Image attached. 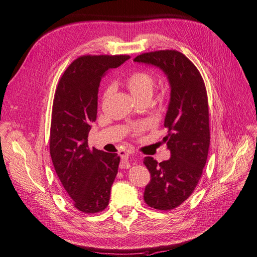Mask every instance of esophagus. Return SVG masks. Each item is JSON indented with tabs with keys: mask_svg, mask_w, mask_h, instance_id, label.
<instances>
[{
	"mask_svg": "<svg viewBox=\"0 0 257 257\" xmlns=\"http://www.w3.org/2000/svg\"><path fill=\"white\" fill-rule=\"evenodd\" d=\"M136 160L131 158V156L128 153H123L121 155V161H120V169H128L131 167V164Z\"/></svg>",
	"mask_w": 257,
	"mask_h": 257,
	"instance_id": "esophagus-1",
	"label": "esophagus"
}]
</instances>
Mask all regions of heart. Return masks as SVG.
Wrapping results in <instances>:
<instances>
[{
  "label": "heart",
  "instance_id": "1",
  "mask_svg": "<svg viewBox=\"0 0 257 257\" xmlns=\"http://www.w3.org/2000/svg\"><path fill=\"white\" fill-rule=\"evenodd\" d=\"M123 84L128 88L131 96L134 97L136 100H140V99L151 98L153 96L156 81L150 73H147L145 71H136L129 74L125 79V81H123ZM110 93L111 87L106 88L104 96H107ZM152 125L153 122L151 120H145L142 122L136 123V125L132 127V130H134V132H138L139 134L141 131L148 129Z\"/></svg>",
  "mask_w": 257,
  "mask_h": 257
}]
</instances>
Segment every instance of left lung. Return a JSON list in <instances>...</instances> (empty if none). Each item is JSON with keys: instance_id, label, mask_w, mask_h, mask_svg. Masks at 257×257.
<instances>
[{"instance_id": "obj_1", "label": "left lung", "mask_w": 257, "mask_h": 257, "mask_svg": "<svg viewBox=\"0 0 257 257\" xmlns=\"http://www.w3.org/2000/svg\"><path fill=\"white\" fill-rule=\"evenodd\" d=\"M134 62L159 68L170 85V101L164 117L168 135L163 138L171 153L160 163L145 157L151 173L144 201L158 210H171L192 194L208 156L209 112L204 81L197 68L175 50H161L137 56Z\"/></svg>"}]
</instances>
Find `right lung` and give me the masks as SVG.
<instances>
[{
  "label": "right lung",
  "mask_w": 257,
  "mask_h": 257,
  "mask_svg": "<svg viewBox=\"0 0 257 257\" xmlns=\"http://www.w3.org/2000/svg\"><path fill=\"white\" fill-rule=\"evenodd\" d=\"M128 55H85L73 61L62 76L53 100L50 155L55 172L77 209L103 210L120 161L117 154L88 147V134L97 117L98 89L110 69Z\"/></svg>",
  "instance_id": "right-lung-1"
}]
</instances>
